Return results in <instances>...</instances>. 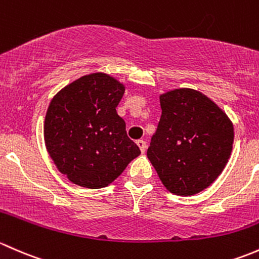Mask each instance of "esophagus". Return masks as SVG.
Here are the masks:
<instances>
[{
    "instance_id": "1",
    "label": "esophagus",
    "mask_w": 259,
    "mask_h": 259,
    "mask_svg": "<svg viewBox=\"0 0 259 259\" xmlns=\"http://www.w3.org/2000/svg\"><path fill=\"white\" fill-rule=\"evenodd\" d=\"M137 146L138 147H140V149H141V152H142V153H145V151H146V147H147V145H146V142L143 140H138L137 142Z\"/></svg>"
}]
</instances>
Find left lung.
Wrapping results in <instances>:
<instances>
[{"label": "left lung", "instance_id": "1", "mask_svg": "<svg viewBox=\"0 0 259 259\" xmlns=\"http://www.w3.org/2000/svg\"><path fill=\"white\" fill-rule=\"evenodd\" d=\"M162 114L147 157L164 187L192 196L214 182L227 164L233 126L208 97L193 90L170 91L159 97Z\"/></svg>", "mask_w": 259, "mask_h": 259}]
</instances>
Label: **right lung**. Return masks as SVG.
<instances>
[{
  "label": "right lung",
  "instance_id": "right-lung-1",
  "mask_svg": "<svg viewBox=\"0 0 259 259\" xmlns=\"http://www.w3.org/2000/svg\"><path fill=\"white\" fill-rule=\"evenodd\" d=\"M123 84L105 73L72 82L51 101L45 118V143L58 170L74 185L102 188L140 156L116 107Z\"/></svg>",
  "mask_w": 259,
  "mask_h": 259
}]
</instances>
